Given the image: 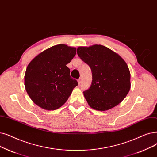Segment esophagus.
<instances>
[{
    "label": "esophagus",
    "mask_w": 157,
    "mask_h": 157,
    "mask_svg": "<svg viewBox=\"0 0 157 157\" xmlns=\"http://www.w3.org/2000/svg\"><path fill=\"white\" fill-rule=\"evenodd\" d=\"M78 85H80V83H81V78H79V79H78Z\"/></svg>",
    "instance_id": "esophagus-1"
}]
</instances>
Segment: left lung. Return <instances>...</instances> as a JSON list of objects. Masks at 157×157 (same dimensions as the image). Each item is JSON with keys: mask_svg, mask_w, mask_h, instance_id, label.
I'll use <instances>...</instances> for the list:
<instances>
[{"mask_svg": "<svg viewBox=\"0 0 157 157\" xmlns=\"http://www.w3.org/2000/svg\"><path fill=\"white\" fill-rule=\"evenodd\" d=\"M77 53L92 71L91 85L83 92L89 106L105 111L119 105L131 86L130 72L123 59L101 45L79 47Z\"/></svg>", "mask_w": 157, "mask_h": 157, "instance_id": "obj_1", "label": "left lung"}]
</instances>
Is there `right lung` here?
I'll use <instances>...</instances> for the list:
<instances>
[{
  "mask_svg": "<svg viewBox=\"0 0 157 157\" xmlns=\"http://www.w3.org/2000/svg\"><path fill=\"white\" fill-rule=\"evenodd\" d=\"M76 51L75 47L56 45L39 54L29 63L25 74V87L38 106L47 110H56L78 85L66 66L76 55Z\"/></svg>",
  "mask_w": 157,
  "mask_h": 157,
  "instance_id": "obj_1",
  "label": "right lung"
}]
</instances>
